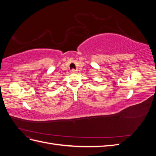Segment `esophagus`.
Returning <instances> with one entry per match:
<instances>
[{
  "label": "esophagus",
  "instance_id": "1",
  "mask_svg": "<svg viewBox=\"0 0 156 156\" xmlns=\"http://www.w3.org/2000/svg\"><path fill=\"white\" fill-rule=\"evenodd\" d=\"M71 72H72V73H77V70L73 69L71 70Z\"/></svg>",
  "mask_w": 156,
  "mask_h": 156
}]
</instances>
